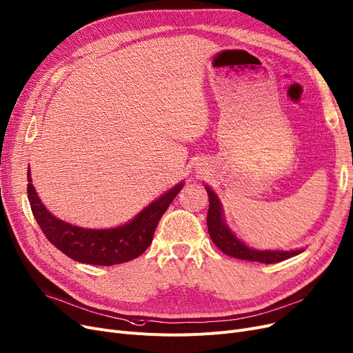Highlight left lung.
I'll return each instance as SVG.
<instances>
[{
	"label": "left lung",
	"instance_id": "1",
	"mask_svg": "<svg viewBox=\"0 0 353 353\" xmlns=\"http://www.w3.org/2000/svg\"><path fill=\"white\" fill-rule=\"evenodd\" d=\"M205 191L208 194V213H207V228L211 241L214 245L224 252L225 255L232 258L243 259V261H255L261 263H276L283 262L288 258L297 256L304 249H294V250H261L248 246L245 242L239 239L233 230L229 228L224 219L223 204L219 199V195L205 184Z\"/></svg>",
	"mask_w": 353,
	"mask_h": 353
}]
</instances>
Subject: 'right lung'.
Returning <instances> with one entry per match:
<instances>
[{
	"label": "right lung",
	"instance_id": "add662e5",
	"mask_svg": "<svg viewBox=\"0 0 353 353\" xmlns=\"http://www.w3.org/2000/svg\"><path fill=\"white\" fill-rule=\"evenodd\" d=\"M27 194L33 216L48 241L70 259L110 266L132 261L149 248L157 225L176 194L184 187L179 182L152 201L130 221L111 229H85L54 217L41 203L32 184L30 168L27 169Z\"/></svg>",
	"mask_w": 353,
	"mask_h": 353
}]
</instances>
